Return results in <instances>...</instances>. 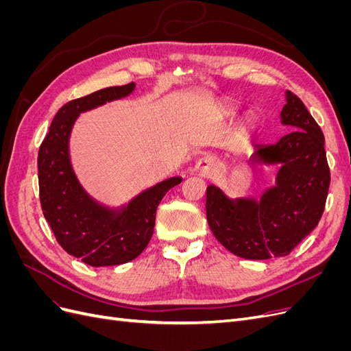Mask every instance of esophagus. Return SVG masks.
Segmentation results:
<instances>
[{
    "label": "esophagus",
    "mask_w": 351,
    "mask_h": 351,
    "mask_svg": "<svg viewBox=\"0 0 351 351\" xmlns=\"http://www.w3.org/2000/svg\"><path fill=\"white\" fill-rule=\"evenodd\" d=\"M218 165H219V162H218V159L215 156L205 155V156H202L199 161L196 162V169L204 176L210 177L218 169Z\"/></svg>",
    "instance_id": "esophagus-1"
}]
</instances>
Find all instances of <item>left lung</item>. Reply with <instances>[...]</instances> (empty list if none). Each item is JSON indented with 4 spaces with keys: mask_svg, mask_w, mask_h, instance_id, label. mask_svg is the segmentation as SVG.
Masks as SVG:
<instances>
[{
    "mask_svg": "<svg viewBox=\"0 0 351 351\" xmlns=\"http://www.w3.org/2000/svg\"><path fill=\"white\" fill-rule=\"evenodd\" d=\"M281 123L291 132L267 146H254L250 161L280 164L275 186L259 200L230 199L217 186L206 189V218L217 240L236 256H287L319 222L331 173L325 137L302 99L285 92Z\"/></svg>",
    "mask_w": 351,
    "mask_h": 351,
    "instance_id": "1",
    "label": "left lung"
}]
</instances>
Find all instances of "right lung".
<instances>
[{"instance_id":"1","label":"right lung","mask_w":351,"mask_h":351,"mask_svg":"<svg viewBox=\"0 0 351 351\" xmlns=\"http://www.w3.org/2000/svg\"><path fill=\"white\" fill-rule=\"evenodd\" d=\"M132 82L73 99L58 110L38 154L39 197L44 217L60 246L90 267H112L136 259L149 243L158 205L169 189L182 183L171 177L145 190L121 209L93 200L73 171L69 139L80 112L130 95Z\"/></svg>"}]
</instances>
